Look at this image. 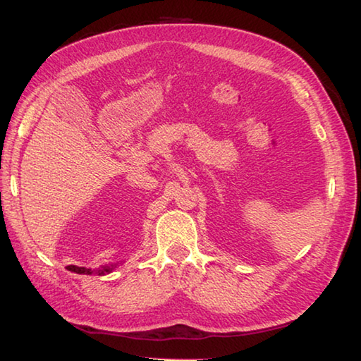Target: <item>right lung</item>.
Instances as JSON below:
<instances>
[{
  "instance_id": "right-lung-1",
  "label": "right lung",
  "mask_w": 361,
  "mask_h": 361,
  "mask_svg": "<svg viewBox=\"0 0 361 361\" xmlns=\"http://www.w3.org/2000/svg\"><path fill=\"white\" fill-rule=\"evenodd\" d=\"M69 271H73V273H78V274H92V273H97L98 276H103L106 273H111L112 267H103L98 271H92V269H87V268H80V267H74V264H69L68 267Z\"/></svg>"
}]
</instances>
